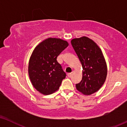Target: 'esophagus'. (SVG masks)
<instances>
[{"label": "esophagus", "instance_id": "obj_1", "mask_svg": "<svg viewBox=\"0 0 127 127\" xmlns=\"http://www.w3.org/2000/svg\"><path fill=\"white\" fill-rule=\"evenodd\" d=\"M73 72H74L73 71H72V72L71 73H67V76H68L69 77H70L71 76H72V74H73Z\"/></svg>", "mask_w": 127, "mask_h": 127}]
</instances>
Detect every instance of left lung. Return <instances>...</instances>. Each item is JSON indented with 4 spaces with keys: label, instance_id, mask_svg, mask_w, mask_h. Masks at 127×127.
Returning <instances> with one entry per match:
<instances>
[{
    "label": "left lung",
    "instance_id": "1",
    "mask_svg": "<svg viewBox=\"0 0 127 127\" xmlns=\"http://www.w3.org/2000/svg\"><path fill=\"white\" fill-rule=\"evenodd\" d=\"M71 44L83 67L82 80L76 84V89L84 95L93 94L101 88L106 79L107 65L102 50L86 36L72 39Z\"/></svg>",
    "mask_w": 127,
    "mask_h": 127
}]
</instances>
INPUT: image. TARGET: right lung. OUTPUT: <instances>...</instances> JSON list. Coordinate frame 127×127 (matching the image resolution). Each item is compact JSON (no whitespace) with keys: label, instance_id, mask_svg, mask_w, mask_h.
<instances>
[{"label":"right lung","instance_id":"1","mask_svg":"<svg viewBox=\"0 0 127 127\" xmlns=\"http://www.w3.org/2000/svg\"><path fill=\"white\" fill-rule=\"evenodd\" d=\"M68 45L66 40L49 37L34 48L29 59L28 74L33 86L40 93L47 95L55 93L66 77L57 58Z\"/></svg>","mask_w":127,"mask_h":127}]
</instances>
